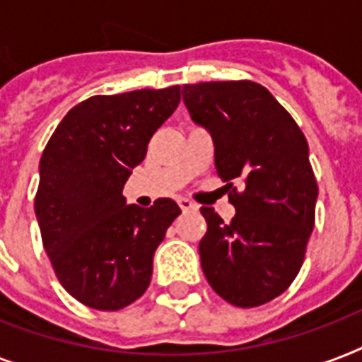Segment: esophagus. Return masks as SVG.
<instances>
[{"label":"esophagus","instance_id":"1","mask_svg":"<svg viewBox=\"0 0 362 362\" xmlns=\"http://www.w3.org/2000/svg\"><path fill=\"white\" fill-rule=\"evenodd\" d=\"M178 204H180V209L184 210V212H189V210H197L199 206L195 203H192L189 199H178Z\"/></svg>","mask_w":362,"mask_h":362}]
</instances>
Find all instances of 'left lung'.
Returning a JSON list of instances; mask_svg holds the SVG:
<instances>
[{
    "label": "left lung",
    "mask_w": 362,
    "mask_h": 362,
    "mask_svg": "<svg viewBox=\"0 0 362 362\" xmlns=\"http://www.w3.org/2000/svg\"><path fill=\"white\" fill-rule=\"evenodd\" d=\"M192 120L214 141L218 176L232 187L237 214L223 223L203 206L201 267L227 303L253 308L286 291L304 263L315 221L317 182L308 142L291 115L252 81L199 82L182 88Z\"/></svg>",
    "instance_id": "left-lung-1"
}]
</instances>
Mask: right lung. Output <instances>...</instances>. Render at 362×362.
<instances>
[{"mask_svg": "<svg viewBox=\"0 0 362 362\" xmlns=\"http://www.w3.org/2000/svg\"><path fill=\"white\" fill-rule=\"evenodd\" d=\"M180 103V86L93 95L65 115L39 163L35 216L59 284L90 308L115 312L142 297L153 253L180 206L125 204L131 170Z\"/></svg>", "mask_w": 362, "mask_h": 362, "instance_id": "add662e5", "label": "right lung"}]
</instances>
